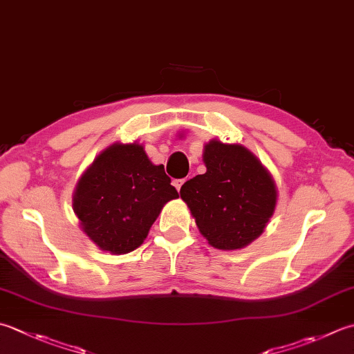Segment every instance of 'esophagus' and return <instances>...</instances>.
I'll list each match as a JSON object with an SVG mask.
<instances>
[{
  "label": "esophagus",
  "mask_w": 354,
  "mask_h": 354,
  "mask_svg": "<svg viewBox=\"0 0 354 354\" xmlns=\"http://www.w3.org/2000/svg\"><path fill=\"white\" fill-rule=\"evenodd\" d=\"M184 183H185V179H176V181H173V185H175V189L179 192Z\"/></svg>",
  "instance_id": "34e87169"
}]
</instances>
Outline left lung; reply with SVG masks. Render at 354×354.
Returning <instances> with one entry per match:
<instances>
[{"label":"left lung","mask_w":354,"mask_h":354,"mask_svg":"<svg viewBox=\"0 0 354 354\" xmlns=\"http://www.w3.org/2000/svg\"><path fill=\"white\" fill-rule=\"evenodd\" d=\"M204 175L181 187V198L209 244L238 250L262 234L278 192L272 175L241 144L212 140L204 145Z\"/></svg>","instance_id":"8db88e82"}]
</instances>
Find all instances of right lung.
I'll use <instances>...</instances> for the list:
<instances>
[{
    "instance_id": "right-lung-1",
    "label": "right lung",
    "mask_w": 354,
    "mask_h": 354,
    "mask_svg": "<svg viewBox=\"0 0 354 354\" xmlns=\"http://www.w3.org/2000/svg\"><path fill=\"white\" fill-rule=\"evenodd\" d=\"M164 165L138 142H115L95 158L73 193L81 228L101 250L126 254L147 238L159 212L179 198Z\"/></svg>"
}]
</instances>
